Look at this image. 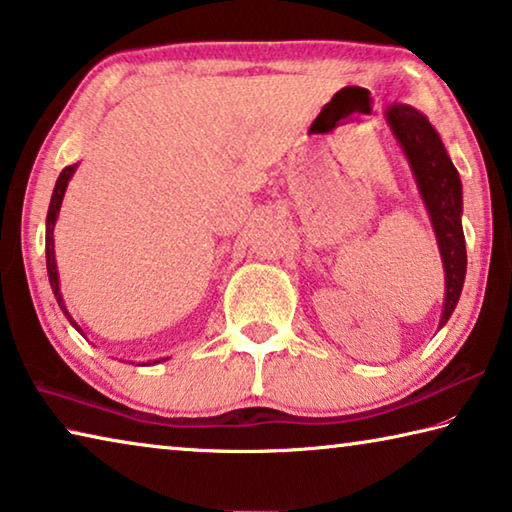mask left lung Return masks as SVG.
Returning <instances> with one entry per match:
<instances>
[{
    "label": "left lung",
    "mask_w": 512,
    "mask_h": 512,
    "mask_svg": "<svg viewBox=\"0 0 512 512\" xmlns=\"http://www.w3.org/2000/svg\"><path fill=\"white\" fill-rule=\"evenodd\" d=\"M385 124L404 152L417 192L429 215L435 242H438L442 270H445V299L438 331L449 322L460 299L467 272V251L463 233V183L451 163L445 142L429 117L417 108L392 102L383 111Z\"/></svg>",
    "instance_id": "1"
}]
</instances>
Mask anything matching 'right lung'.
I'll return each instance as SVG.
<instances>
[{"mask_svg":"<svg viewBox=\"0 0 512 512\" xmlns=\"http://www.w3.org/2000/svg\"><path fill=\"white\" fill-rule=\"evenodd\" d=\"M79 163L74 165H67L65 170L58 174L56 179V186L52 192V201H49V211H47V222H45V256H47V276H49V286H52L54 297L58 301V306H61L63 315L67 317V322H70L74 329H77L83 338H86V333H83L81 326L77 324V320L70 315L65 306V299L61 295V281H58V267H56V251H54V226L58 220V213H61V204H63V197H65V190H67V183L74 177V172H77ZM88 340V338H86ZM167 358H158V360H147V363H138V365H156V363H165Z\"/></svg>","mask_w":512,"mask_h":512,"instance_id":"obj_1","label":"right lung"}]
</instances>
